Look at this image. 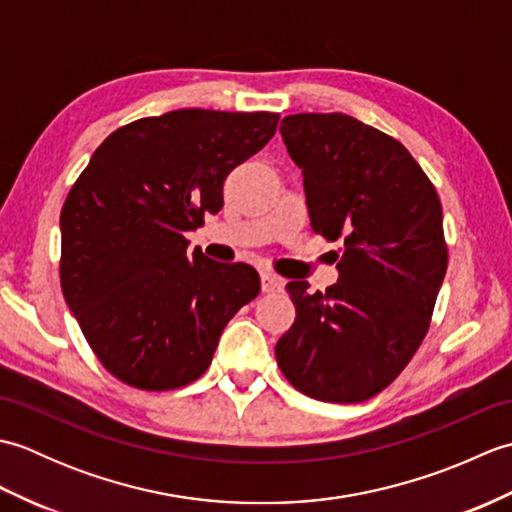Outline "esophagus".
<instances>
[{
	"label": "esophagus",
	"instance_id": "1",
	"mask_svg": "<svg viewBox=\"0 0 512 512\" xmlns=\"http://www.w3.org/2000/svg\"><path fill=\"white\" fill-rule=\"evenodd\" d=\"M259 279H262V292H279V290H284V279L277 277L275 273H268V270H264V273L259 275Z\"/></svg>",
	"mask_w": 512,
	"mask_h": 512
}]
</instances>
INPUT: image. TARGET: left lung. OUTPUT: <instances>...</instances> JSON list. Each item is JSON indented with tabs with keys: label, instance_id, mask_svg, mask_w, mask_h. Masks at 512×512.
<instances>
[{
	"label": "left lung",
	"instance_id": "1",
	"mask_svg": "<svg viewBox=\"0 0 512 512\" xmlns=\"http://www.w3.org/2000/svg\"><path fill=\"white\" fill-rule=\"evenodd\" d=\"M279 132L303 173L312 231L341 239L343 257L325 292L286 286L297 317L277 365L310 398L363 402L429 332L449 264L438 191L405 145L347 114H292Z\"/></svg>",
	"mask_w": 512,
	"mask_h": 512
}]
</instances>
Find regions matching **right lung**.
Segmentation results:
<instances>
[{"instance_id":"add662e5","label":"right lung","mask_w":512,"mask_h":512,"mask_svg":"<svg viewBox=\"0 0 512 512\" xmlns=\"http://www.w3.org/2000/svg\"><path fill=\"white\" fill-rule=\"evenodd\" d=\"M273 112L176 110L118 127L61 209V290L101 365L143 391L211 365L233 314L259 295L246 264L187 253L222 209L228 173L277 132Z\"/></svg>"}]
</instances>
